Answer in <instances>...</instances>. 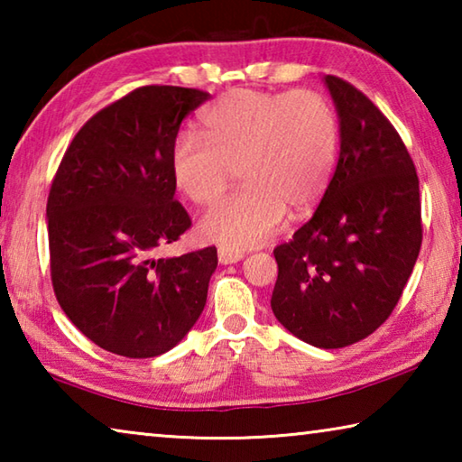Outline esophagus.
<instances>
[{
	"mask_svg": "<svg viewBox=\"0 0 462 462\" xmlns=\"http://www.w3.org/2000/svg\"><path fill=\"white\" fill-rule=\"evenodd\" d=\"M242 259H245V253H242V250H232L226 246L217 248V261H220V264H234L240 263Z\"/></svg>",
	"mask_w": 462,
	"mask_h": 462,
	"instance_id": "esophagus-1",
	"label": "esophagus"
}]
</instances>
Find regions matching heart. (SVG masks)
Segmentation results:
<instances>
[{
	"instance_id": "heart-1",
	"label": "heart",
	"mask_w": 462,
	"mask_h": 462,
	"mask_svg": "<svg viewBox=\"0 0 462 462\" xmlns=\"http://www.w3.org/2000/svg\"><path fill=\"white\" fill-rule=\"evenodd\" d=\"M201 140L179 132L171 175L187 199L209 206L234 169L246 185L201 217L203 240L232 250L259 246L291 216L310 212L330 185L338 156V118L316 91L232 89L201 116Z\"/></svg>"
}]
</instances>
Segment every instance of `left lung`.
<instances>
[{
    "mask_svg": "<svg viewBox=\"0 0 462 462\" xmlns=\"http://www.w3.org/2000/svg\"><path fill=\"white\" fill-rule=\"evenodd\" d=\"M340 152L310 222L275 248L271 310L318 348L366 338L391 316L418 261L421 206L416 167L373 101L326 75Z\"/></svg>",
    "mask_w": 462,
    "mask_h": 462,
    "instance_id": "8db88e82",
    "label": "left lung"
}]
</instances>
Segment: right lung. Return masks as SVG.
Returning a JSON list of instances; mask_svg holds the SVG:
<instances>
[{"label": "right lung", "instance_id": "right-lung-1", "mask_svg": "<svg viewBox=\"0 0 462 462\" xmlns=\"http://www.w3.org/2000/svg\"><path fill=\"white\" fill-rule=\"evenodd\" d=\"M209 93L146 85L97 112L62 156L46 203L51 275L67 318L128 358L167 353L198 322L214 246L154 259L191 220L175 201L171 146Z\"/></svg>", "mask_w": 462, "mask_h": 462}]
</instances>
